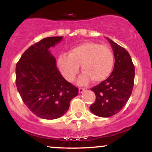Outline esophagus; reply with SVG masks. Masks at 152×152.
<instances>
[{
    "label": "esophagus",
    "mask_w": 152,
    "mask_h": 152,
    "mask_svg": "<svg viewBox=\"0 0 152 152\" xmlns=\"http://www.w3.org/2000/svg\"><path fill=\"white\" fill-rule=\"evenodd\" d=\"M84 91H85L84 88H78V92H79V93H82V92H83Z\"/></svg>",
    "instance_id": "esophagus-1"
}]
</instances>
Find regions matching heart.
Listing matches in <instances>:
<instances>
[{
    "label": "heart",
    "mask_w": 152,
    "mask_h": 152,
    "mask_svg": "<svg viewBox=\"0 0 152 152\" xmlns=\"http://www.w3.org/2000/svg\"><path fill=\"white\" fill-rule=\"evenodd\" d=\"M114 63V54L109 47L86 41L73 46L69 55L61 54L57 65L63 76L69 82L74 81L81 65L83 73L79 82L85 84L91 79L94 83L106 80L112 71Z\"/></svg>",
    "instance_id": "obj_1"
}]
</instances>
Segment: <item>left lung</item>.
<instances>
[{"label": "left lung", "instance_id": "obj_1", "mask_svg": "<svg viewBox=\"0 0 152 152\" xmlns=\"http://www.w3.org/2000/svg\"><path fill=\"white\" fill-rule=\"evenodd\" d=\"M107 39L114 50V70L105 81L91 88L95 94L96 100L90 106V111L100 117L117 114L126 105L133 90L135 75L134 65L128 51Z\"/></svg>", "mask_w": 152, "mask_h": 152}]
</instances>
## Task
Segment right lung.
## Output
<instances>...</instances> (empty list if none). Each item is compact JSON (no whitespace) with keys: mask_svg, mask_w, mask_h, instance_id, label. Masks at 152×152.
Masks as SVG:
<instances>
[{"mask_svg":"<svg viewBox=\"0 0 152 152\" xmlns=\"http://www.w3.org/2000/svg\"><path fill=\"white\" fill-rule=\"evenodd\" d=\"M63 36L45 38L23 53L15 66V83L23 102L44 119L61 117L78 95L77 87L68 82L57 69L49 48Z\"/></svg>","mask_w":152,"mask_h":152,"instance_id":"right-lung-1","label":"right lung"}]
</instances>
